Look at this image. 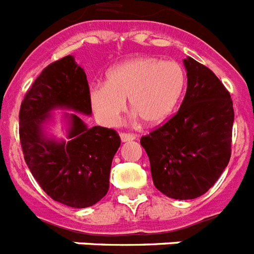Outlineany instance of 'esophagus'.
<instances>
[{
    "label": "esophagus",
    "instance_id": "34e87169",
    "mask_svg": "<svg viewBox=\"0 0 254 254\" xmlns=\"http://www.w3.org/2000/svg\"><path fill=\"white\" fill-rule=\"evenodd\" d=\"M136 136L132 135V133H121V140L122 142H127V141H132V140H135Z\"/></svg>",
    "mask_w": 254,
    "mask_h": 254
}]
</instances>
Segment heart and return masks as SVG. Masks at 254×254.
I'll return each mask as SVG.
<instances>
[{"instance_id":"1","label":"heart","mask_w":254,"mask_h":254,"mask_svg":"<svg viewBox=\"0 0 254 254\" xmlns=\"http://www.w3.org/2000/svg\"><path fill=\"white\" fill-rule=\"evenodd\" d=\"M186 85V72L175 61L154 57L131 58L108 71L106 83L89 91V102L96 118L104 126L117 125L129 108L148 126H160L177 108Z\"/></svg>"}]
</instances>
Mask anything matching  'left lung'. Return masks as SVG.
<instances>
[{
	"mask_svg": "<svg viewBox=\"0 0 254 254\" xmlns=\"http://www.w3.org/2000/svg\"><path fill=\"white\" fill-rule=\"evenodd\" d=\"M183 64L187 92L179 110L140 144L157 190L175 200H192L213 187L227 167L234 108L213 71L190 57Z\"/></svg>",
	"mask_w": 254,
	"mask_h": 254,
	"instance_id": "left-lung-1",
	"label": "left lung"
}]
</instances>
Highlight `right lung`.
<instances>
[{
	"label": "right lung",
	"mask_w": 254,
	"mask_h": 254,
	"mask_svg": "<svg viewBox=\"0 0 254 254\" xmlns=\"http://www.w3.org/2000/svg\"><path fill=\"white\" fill-rule=\"evenodd\" d=\"M56 110H69L63 115L64 139L46 131ZM80 114H92L89 87L72 56L44 68L19 112V136L29 171L48 196L77 209L92 206L108 193L113 158L121 145L114 129L88 127Z\"/></svg>",
	"instance_id": "1"
}]
</instances>
